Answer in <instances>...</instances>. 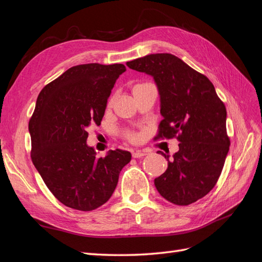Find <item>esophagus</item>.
Instances as JSON below:
<instances>
[{"instance_id":"esophagus-1","label":"esophagus","mask_w":262,"mask_h":262,"mask_svg":"<svg viewBox=\"0 0 262 262\" xmlns=\"http://www.w3.org/2000/svg\"><path fill=\"white\" fill-rule=\"evenodd\" d=\"M146 155V152L145 150H141V149H137L134 150V152L132 153V157L133 158H140L142 156H145Z\"/></svg>"}]
</instances>
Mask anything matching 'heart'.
<instances>
[{
	"instance_id": "1",
	"label": "heart",
	"mask_w": 262,
	"mask_h": 262,
	"mask_svg": "<svg viewBox=\"0 0 262 262\" xmlns=\"http://www.w3.org/2000/svg\"><path fill=\"white\" fill-rule=\"evenodd\" d=\"M142 85H145V84H141V85H137V86H142ZM126 137H128L131 141H137L139 139V134H137V133H128V134H126Z\"/></svg>"
}]
</instances>
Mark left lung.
Returning a JSON list of instances; mask_svg holds the SVG:
<instances>
[{"instance_id":"8db88e82","label":"left lung","mask_w":262,"mask_h":262,"mask_svg":"<svg viewBox=\"0 0 262 262\" xmlns=\"http://www.w3.org/2000/svg\"><path fill=\"white\" fill-rule=\"evenodd\" d=\"M126 66L154 78L163 116L156 139L178 134L180 142L171 160L158 150L168 167L154 180L157 191L173 204H191L215 186L228 153L223 101L207 76L173 54H148Z\"/></svg>"}]
</instances>
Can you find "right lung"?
<instances>
[{"label":"right lung","mask_w":262,"mask_h":262,"mask_svg":"<svg viewBox=\"0 0 262 262\" xmlns=\"http://www.w3.org/2000/svg\"><path fill=\"white\" fill-rule=\"evenodd\" d=\"M123 64L89 63L70 68L38 95L28 129L31 161L45 184L69 208L92 211L106 203L119 173L131 161L123 149L97 157L87 129L99 125Z\"/></svg>","instance_id":"obj_1"}]
</instances>
